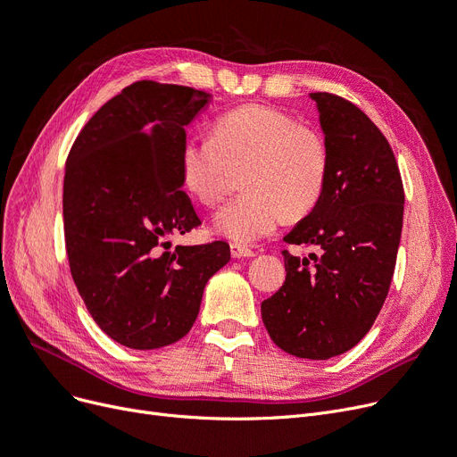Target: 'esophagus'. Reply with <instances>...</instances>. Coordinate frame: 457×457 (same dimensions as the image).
Here are the masks:
<instances>
[{"label":"esophagus","instance_id":"34e87169","mask_svg":"<svg viewBox=\"0 0 457 457\" xmlns=\"http://www.w3.org/2000/svg\"><path fill=\"white\" fill-rule=\"evenodd\" d=\"M229 250H231L233 258H252V256H254V252H252L246 246H241V245H231Z\"/></svg>","mask_w":457,"mask_h":457}]
</instances>
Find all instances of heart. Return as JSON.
Listing matches in <instances>:
<instances>
[{"instance_id": "b5f03b06", "label": "heart", "mask_w": 457, "mask_h": 457, "mask_svg": "<svg viewBox=\"0 0 457 457\" xmlns=\"http://www.w3.org/2000/svg\"><path fill=\"white\" fill-rule=\"evenodd\" d=\"M243 162L246 190L214 218V229L239 245L275 233L286 214L309 212L329 173L322 135L286 111L248 104L220 114L212 135H192L182 143L180 179L195 199L216 205L224 197L229 165Z\"/></svg>"}]
</instances>
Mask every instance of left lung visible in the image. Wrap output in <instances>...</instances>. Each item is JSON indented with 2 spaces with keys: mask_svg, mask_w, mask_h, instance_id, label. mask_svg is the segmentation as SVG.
Returning a JSON list of instances; mask_svg holds the SVG:
<instances>
[{
  "mask_svg": "<svg viewBox=\"0 0 457 457\" xmlns=\"http://www.w3.org/2000/svg\"><path fill=\"white\" fill-rule=\"evenodd\" d=\"M311 97L329 150L314 209L284 237L318 246L310 260L284 250L286 280L262 303L273 343L297 358L328 360L356 346L390 290L403 228L404 190L394 150L373 120L329 92Z\"/></svg>",
  "mask_w": 457,
  "mask_h": 457,
  "instance_id": "1",
  "label": "left lung"
}]
</instances>
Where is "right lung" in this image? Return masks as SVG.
I'll list each match as a JSON object with an SVG mask.
<instances>
[{
    "instance_id": "right-lung-1",
    "label": "right lung",
    "mask_w": 457,
    "mask_h": 457,
    "mask_svg": "<svg viewBox=\"0 0 457 457\" xmlns=\"http://www.w3.org/2000/svg\"><path fill=\"white\" fill-rule=\"evenodd\" d=\"M211 94L137 80L84 124L63 179L71 277L94 322L135 350L173 345L195 322L209 278L229 262L214 241L162 250L201 220L182 188L186 129Z\"/></svg>"
}]
</instances>
